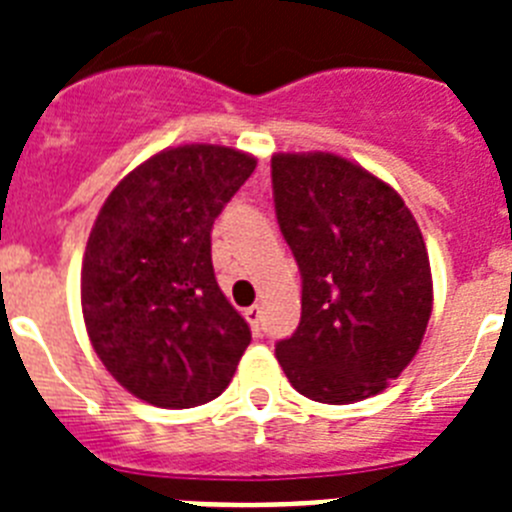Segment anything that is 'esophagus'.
<instances>
[{
    "mask_svg": "<svg viewBox=\"0 0 512 512\" xmlns=\"http://www.w3.org/2000/svg\"><path fill=\"white\" fill-rule=\"evenodd\" d=\"M243 315H246V320L251 323V328L259 333V330H261V307L259 305L246 307V310H243Z\"/></svg>",
    "mask_w": 512,
    "mask_h": 512,
    "instance_id": "34e87169",
    "label": "esophagus"
}]
</instances>
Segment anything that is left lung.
Returning <instances> with one entry per match:
<instances>
[{
    "instance_id": "left-lung-1",
    "label": "left lung",
    "mask_w": 512,
    "mask_h": 512,
    "mask_svg": "<svg viewBox=\"0 0 512 512\" xmlns=\"http://www.w3.org/2000/svg\"><path fill=\"white\" fill-rule=\"evenodd\" d=\"M271 184L302 277L300 325L277 343L289 384L328 405L377 395L418 354L433 310L413 212L336 153H277Z\"/></svg>"
}]
</instances>
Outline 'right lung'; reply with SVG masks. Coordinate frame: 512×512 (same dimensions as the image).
Listing matches in <instances>:
<instances>
[{"label": "right lung", "mask_w": 512, "mask_h": 512, "mask_svg": "<svg viewBox=\"0 0 512 512\" xmlns=\"http://www.w3.org/2000/svg\"><path fill=\"white\" fill-rule=\"evenodd\" d=\"M256 158L210 143L166 148L110 192L89 233L81 310L117 382L156 408L223 395L251 328L217 287L210 233Z\"/></svg>", "instance_id": "1"}]
</instances>
